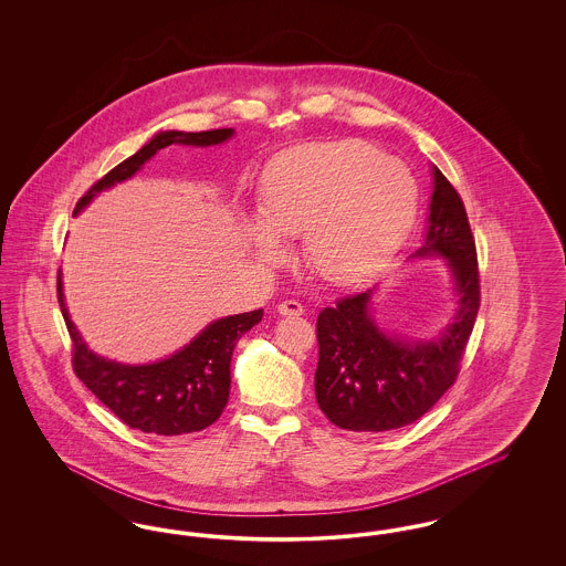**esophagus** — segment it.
Listing matches in <instances>:
<instances>
[{
  "label": "esophagus",
  "mask_w": 566,
  "mask_h": 566,
  "mask_svg": "<svg viewBox=\"0 0 566 566\" xmlns=\"http://www.w3.org/2000/svg\"><path fill=\"white\" fill-rule=\"evenodd\" d=\"M303 305L295 301V298H291V301H282L280 305H277V314L280 316H286V318H298V316H303Z\"/></svg>",
  "instance_id": "esophagus-1"
}]
</instances>
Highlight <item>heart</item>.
Instances as JSON below:
<instances>
[{
	"mask_svg": "<svg viewBox=\"0 0 566 566\" xmlns=\"http://www.w3.org/2000/svg\"><path fill=\"white\" fill-rule=\"evenodd\" d=\"M420 203L403 163L360 139L303 144L271 161L259 192V218L245 220L254 259L275 265L282 240L301 235L307 270L352 286L381 270L403 243Z\"/></svg>",
	"mask_w": 566,
	"mask_h": 566,
	"instance_id": "1",
	"label": "heart"
}]
</instances>
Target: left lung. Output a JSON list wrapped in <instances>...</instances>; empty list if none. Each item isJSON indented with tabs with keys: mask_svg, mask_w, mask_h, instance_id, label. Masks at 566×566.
Wrapping results in <instances>:
<instances>
[{
	"mask_svg": "<svg viewBox=\"0 0 566 566\" xmlns=\"http://www.w3.org/2000/svg\"><path fill=\"white\" fill-rule=\"evenodd\" d=\"M437 256L452 273L457 312L431 339L386 331L374 318L376 286L318 314L316 401L339 429L395 431L422 418L454 384L480 310L475 240L464 203L432 165L429 227L409 259Z\"/></svg>",
	"mask_w": 566,
	"mask_h": 566,
	"instance_id": "8db88e82",
	"label": "left lung"
}]
</instances>
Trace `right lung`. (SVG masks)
Listing matches in <instances>:
<instances>
[{
  "instance_id": "add662e5",
  "label": "right lung",
  "mask_w": 566,
  "mask_h": 566,
  "mask_svg": "<svg viewBox=\"0 0 566 566\" xmlns=\"http://www.w3.org/2000/svg\"><path fill=\"white\" fill-rule=\"evenodd\" d=\"M233 129L214 132H161L144 144L129 159L116 165L99 182L84 192L74 214L102 192L120 185L150 161L161 148L171 144L208 148L233 137ZM61 314L74 342V371L84 386L114 411L127 427L150 434H185L203 431L220 418L229 401L231 388V356L245 331L261 323L263 310L218 318L208 324L185 348L167 358L146 365H125L88 350L76 324L72 323L61 271L56 277Z\"/></svg>"
}]
</instances>
